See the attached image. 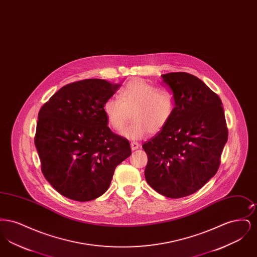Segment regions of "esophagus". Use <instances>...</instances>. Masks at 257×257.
Segmentation results:
<instances>
[{"instance_id": "obj_1", "label": "esophagus", "mask_w": 257, "mask_h": 257, "mask_svg": "<svg viewBox=\"0 0 257 257\" xmlns=\"http://www.w3.org/2000/svg\"><path fill=\"white\" fill-rule=\"evenodd\" d=\"M130 146H131V149H132L133 151L136 150V149H138V148H140V145H139L138 143H135V142L131 143V144H130Z\"/></svg>"}]
</instances>
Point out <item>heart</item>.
<instances>
[{
  "instance_id": "1",
  "label": "heart",
  "mask_w": 257,
  "mask_h": 257,
  "mask_svg": "<svg viewBox=\"0 0 257 257\" xmlns=\"http://www.w3.org/2000/svg\"><path fill=\"white\" fill-rule=\"evenodd\" d=\"M103 111L113 130H119L132 113L133 122L122 128L120 135L140 140L148 132L159 133L169 124L174 112V98L167 88H158L145 80L134 79L120 88L119 98L105 101Z\"/></svg>"
}]
</instances>
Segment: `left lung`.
Segmentation results:
<instances>
[{
  "instance_id": "8db88e82",
  "label": "left lung",
  "mask_w": 257,
  "mask_h": 257,
  "mask_svg": "<svg viewBox=\"0 0 257 257\" xmlns=\"http://www.w3.org/2000/svg\"><path fill=\"white\" fill-rule=\"evenodd\" d=\"M174 98L171 121L145 143V176L161 195L180 198L198 191L216 174L228 131L221 100L192 74L162 75Z\"/></svg>"
}]
</instances>
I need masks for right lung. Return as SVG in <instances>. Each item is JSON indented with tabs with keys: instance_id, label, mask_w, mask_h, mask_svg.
I'll return each instance as SVG.
<instances>
[{
	"instance_id": "obj_1",
	"label": "right lung",
	"mask_w": 257,
	"mask_h": 257,
	"mask_svg": "<svg viewBox=\"0 0 257 257\" xmlns=\"http://www.w3.org/2000/svg\"><path fill=\"white\" fill-rule=\"evenodd\" d=\"M120 86L101 79L75 82L39 110L35 145L41 171L62 196L77 201L102 196L115 168L131 155L128 140L110 131L103 111Z\"/></svg>"
}]
</instances>
